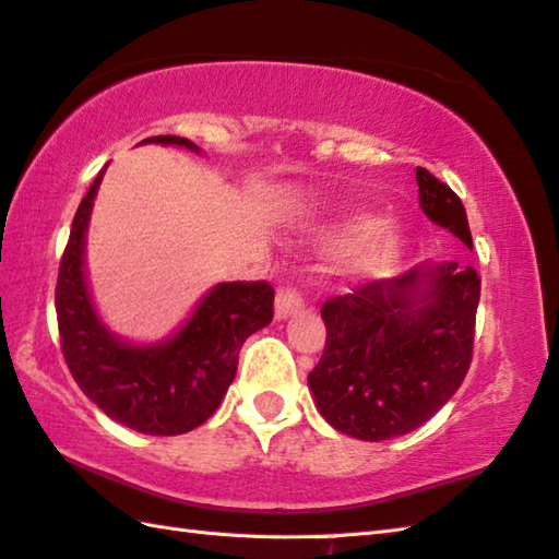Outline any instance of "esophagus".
Wrapping results in <instances>:
<instances>
[{
  "label": "esophagus",
  "mask_w": 559,
  "mask_h": 559,
  "mask_svg": "<svg viewBox=\"0 0 559 559\" xmlns=\"http://www.w3.org/2000/svg\"><path fill=\"white\" fill-rule=\"evenodd\" d=\"M305 308V300L298 290L283 288L276 293V320H288Z\"/></svg>",
  "instance_id": "34e87169"
}]
</instances>
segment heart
Instances as JSON below:
<instances>
[{"mask_svg":"<svg viewBox=\"0 0 559 559\" xmlns=\"http://www.w3.org/2000/svg\"><path fill=\"white\" fill-rule=\"evenodd\" d=\"M322 247H348L344 266L356 281H376L388 276L402 257V235L395 225H373L368 215H346L312 229Z\"/></svg>","mask_w":559,"mask_h":559,"instance_id":"obj_1","label":"heart"}]
</instances>
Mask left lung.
<instances>
[{
	"mask_svg": "<svg viewBox=\"0 0 559 559\" xmlns=\"http://www.w3.org/2000/svg\"><path fill=\"white\" fill-rule=\"evenodd\" d=\"M419 205L473 249L463 201L417 167ZM479 276L473 266L419 264L322 305L326 344L308 376L336 431L388 441L429 421L463 385L473 360Z\"/></svg>",
	"mask_w": 559,
	"mask_h": 559,
	"instance_id": "left-lung-1",
	"label": "left lung"
}]
</instances>
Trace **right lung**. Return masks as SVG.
I'll return each instance as SVG.
<instances>
[{"mask_svg": "<svg viewBox=\"0 0 559 559\" xmlns=\"http://www.w3.org/2000/svg\"><path fill=\"white\" fill-rule=\"evenodd\" d=\"M142 142L201 152L191 140L157 135ZM106 167L82 199L60 261L55 312L62 356L76 385L106 417L147 436H177L221 407L237 373L239 348L273 320L266 281L217 283L181 330L159 344H128L96 314L84 271V239Z\"/></svg>", "mask_w": 559, "mask_h": 559, "instance_id": "1", "label": "right lung"}]
</instances>
